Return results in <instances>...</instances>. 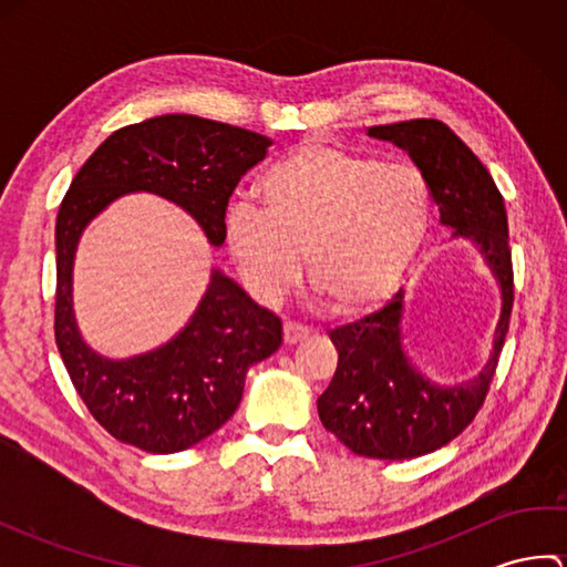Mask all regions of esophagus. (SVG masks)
I'll return each instance as SVG.
<instances>
[{
  "label": "esophagus",
  "mask_w": 567,
  "mask_h": 567,
  "mask_svg": "<svg viewBox=\"0 0 567 567\" xmlns=\"http://www.w3.org/2000/svg\"><path fill=\"white\" fill-rule=\"evenodd\" d=\"M307 336H309V329L302 327V323H295V321L285 323V346H295L299 341H305Z\"/></svg>",
  "instance_id": "esophagus-1"
}]
</instances>
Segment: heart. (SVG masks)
Wrapping results in <instances>:
<instances>
[{
  "label": "heart",
  "mask_w": 567,
  "mask_h": 567,
  "mask_svg": "<svg viewBox=\"0 0 567 567\" xmlns=\"http://www.w3.org/2000/svg\"><path fill=\"white\" fill-rule=\"evenodd\" d=\"M260 207L226 216V246L248 290L280 297L305 256L309 285L333 315H360L392 297L433 221L426 177L412 165L305 141L256 183Z\"/></svg>",
  "instance_id": "obj_1"
}]
</instances>
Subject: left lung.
Masks as SVG:
<instances>
[{"label":"left lung","instance_id":"1","mask_svg":"<svg viewBox=\"0 0 567 567\" xmlns=\"http://www.w3.org/2000/svg\"><path fill=\"white\" fill-rule=\"evenodd\" d=\"M368 136L409 153L426 177L441 224L483 252L502 292L489 360L473 380L436 384L421 375L402 346L404 290L382 309L329 336L339 351L333 380L317 406L321 424L353 453L404 461L451 443L483 406L509 331L514 272L504 199L477 155L436 118L370 126Z\"/></svg>","mask_w":567,"mask_h":567}]
</instances>
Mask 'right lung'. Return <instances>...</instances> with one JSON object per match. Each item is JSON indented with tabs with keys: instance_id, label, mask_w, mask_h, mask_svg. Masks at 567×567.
<instances>
[{
	"instance_id": "add662e5",
	"label": "right lung",
	"mask_w": 567,
	"mask_h": 567,
	"mask_svg": "<svg viewBox=\"0 0 567 567\" xmlns=\"http://www.w3.org/2000/svg\"><path fill=\"white\" fill-rule=\"evenodd\" d=\"M270 138L192 114H165L114 131L72 179L55 221V343L90 414L116 441L177 453L234 416L250 365L282 343V321L219 270L195 315L155 351L112 360L82 341L72 311V262L94 216L128 192L183 207L212 246L226 240L238 179L265 158Z\"/></svg>"
}]
</instances>
